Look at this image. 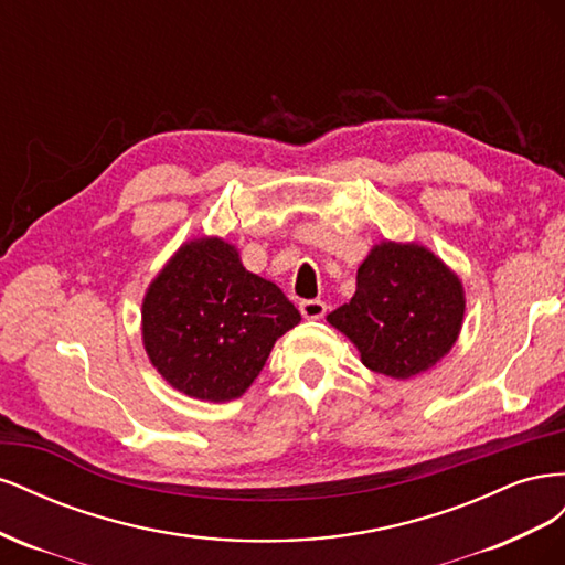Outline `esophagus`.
Listing matches in <instances>:
<instances>
[{
    "mask_svg": "<svg viewBox=\"0 0 565 565\" xmlns=\"http://www.w3.org/2000/svg\"><path fill=\"white\" fill-rule=\"evenodd\" d=\"M299 311L306 320H320V318H324V313H328V303L320 299H309V301H301Z\"/></svg>",
    "mask_w": 565,
    "mask_h": 565,
    "instance_id": "obj_1",
    "label": "esophagus"
}]
</instances>
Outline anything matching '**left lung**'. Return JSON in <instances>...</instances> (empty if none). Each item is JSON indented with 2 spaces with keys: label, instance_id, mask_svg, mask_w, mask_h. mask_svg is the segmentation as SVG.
Instances as JSON below:
<instances>
[{
  "label": "left lung",
  "instance_id": "1",
  "mask_svg": "<svg viewBox=\"0 0 565 565\" xmlns=\"http://www.w3.org/2000/svg\"><path fill=\"white\" fill-rule=\"evenodd\" d=\"M467 297L457 273L419 243L382 241L358 268L355 295L328 322L391 380H409L450 353Z\"/></svg>",
  "mask_w": 565,
  "mask_h": 565
}]
</instances>
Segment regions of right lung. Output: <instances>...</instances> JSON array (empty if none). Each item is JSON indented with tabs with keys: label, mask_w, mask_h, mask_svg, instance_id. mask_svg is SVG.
I'll return each instance as SVG.
<instances>
[{
	"label": "right lung",
	"mask_w": 565,
	"mask_h": 565,
	"mask_svg": "<svg viewBox=\"0 0 565 565\" xmlns=\"http://www.w3.org/2000/svg\"><path fill=\"white\" fill-rule=\"evenodd\" d=\"M299 320L276 282L243 266L235 245L202 235L183 243L150 280L141 339L169 386L226 403L252 386L278 337Z\"/></svg>",
	"instance_id": "1"
}]
</instances>
